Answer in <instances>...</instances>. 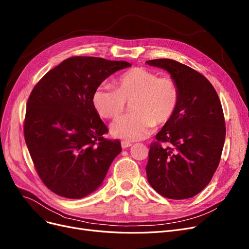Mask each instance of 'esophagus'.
<instances>
[{"label": "esophagus", "mask_w": 249, "mask_h": 249, "mask_svg": "<svg viewBox=\"0 0 249 249\" xmlns=\"http://www.w3.org/2000/svg\"><path fill=\"white\" fill-rule=\"evenodd\" d=\"M131 145H132V143L129 142H126V140H122V142H121L122 148H126V147H129V146H131Z\"/></svg>", "instance_id": "1"}]
</instances>
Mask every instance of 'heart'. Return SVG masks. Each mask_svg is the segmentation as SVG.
Masks as SVG:
<instances>
[{"label":"heart","instance_id":"heart-1","mask_svg":"<svg viewBox=\"0 0 249 249\" xmlns=\"http://www.w3.org/2000/svg\"><path fill=\"white\" fill-rule=\"evenodd\" d=\"M127 102L131 112L113 125V133L126 140L142 139L156 124H165L174 116L180 102V89L171 76L132 68L121 74L114 86L102 85L92 94L95 111L112 120L123 114Z\"/></svg>","mask_w":249,"mask_h":249}]
</instances>
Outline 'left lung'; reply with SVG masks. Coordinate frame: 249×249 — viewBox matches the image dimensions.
<instances>
[{"label":"left lung","mask_w":249,"mask_h":249,"mask_svg":"<svg viewBox=\"0 0 249 249\" xmlns=\"http://www.w3.org/2000/svg\"><path fill=\"white\" fill-rule=\"evenodd\" d=\"M146 63L167 70L180 89L174 116L149 145L147 180L164 197H193L209 184L220 163L226 136L221 101L212 83L186 65L171 59Z\"/></svg>","instance_id":"left-lung-1"}]
</instances>
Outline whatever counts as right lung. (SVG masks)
Segmentation results:
<instances>
[{
  "label": "right lung",
  "instance_id": "1",
  "mask_svg": "<svg viewBox=\"0 0 249 249\" xmlns=\"http://www.w3.org/2000/svg\"><path fill=\"white\" fill-rule=\"evenodd\" d=\"M125 61L76 56L50 70L32 89L23 124L25 142L40 180L60 196L82 198L104 181L121 153L119 139L92 105V94Z\"/></svg>",
  "mask_w": 249,
  "mask_h": 249
}]
</instances>
